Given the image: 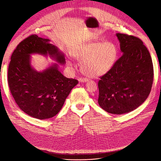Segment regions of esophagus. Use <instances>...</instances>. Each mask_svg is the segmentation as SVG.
I'll use <instances>...</instances> for the list:
<instances>
[{
	"label": "esophagus",
	"mask_w": 161,
	"mask_h": 161,
	"mask_svg": "<svg viewBox=\"0 0 161 161\" xmlns=\"http://www.w3.org/2000/svg\"><path fill=\"white\" fill-rule=\"evenodd\" d=\"M79 81L80 82H86L88 81V80H87V79H85V78H83V79L80 78V79H79Z\"/></svg>",
	"instance_id": "34e87169"
}]
</instances>
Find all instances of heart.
I'll return each instance as SVG.
<instances>
[{
	"label": "heart",
	"mask_w": 161,
	"mask_h": 161,
	"mask_svg": "<svg viewBox=\"0 0 161 161\" xmlns=\"http://www.w3.org/2000/svg\"><path fill=\"white\" fill-rule=\"evenodd\" d=\"M73 56L80 62V70L89 77H98L108 72L116 62L118 49L113 43L93 41L78 46ZM68 65L72 66L70 61Z\"/></svg>",
	"instance_id": "obj_1"
}]
</instances>
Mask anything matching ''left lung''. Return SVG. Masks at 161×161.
Wrapping results in <instances>:
<instances>
[{
    "label": "left lung",
    "mask_w": 161,
    "mask_h": 161,
    "mask_svg": "<svg viewBox=\"0 0 161 161\" xmlns=\"http://www.w3.org/2000/svg\"><path fill=\"white\" fill-rule=\"evenodd\" d=\"M123 54L98 82V103L109 114L136 109L148 97L153 86L152 58L140 38L116 33Z\"/></svg>",
    "instance_id": "8db88e82"
}]
</instances>
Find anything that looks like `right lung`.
<instances>
[{
	"instance_id": "add662e5",
	"label": "right lung",
	"mask_w": 161,
	"mask_h": 161,
	"mask_svg": "<svg viewBox=\"0 0 161 161\" xmlns=\"http://www.w3.org/2000/svg\"><path fill=\"white\" fill-rule=\"evenodd\" d=\"M49 42L37 35L27 37L13 52L8 69V84L16 103L25 114L39 119L55 116L79 82L62 75L56 63L42 72L33 69L31 53L48 54L65 64L64 55Z\"/></svg>"
}]
</instances>
